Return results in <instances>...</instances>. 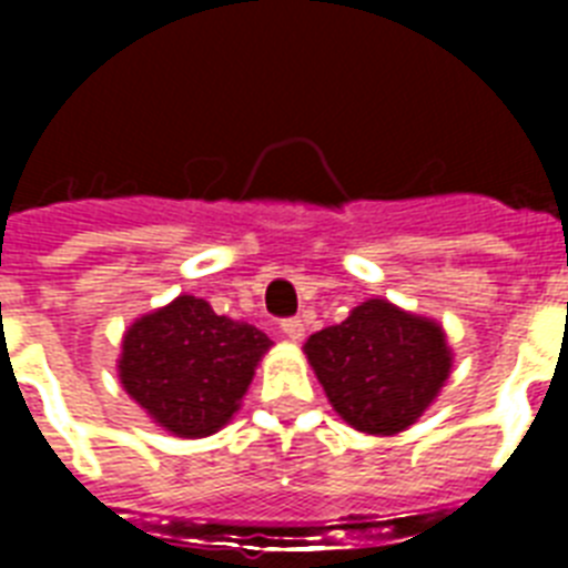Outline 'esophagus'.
Returning <instances> with one entry per match:
<instances>
[{
  "label": "esophagus",
  "instance_id": "obj_1",
  "mask_svg": "<svg viewBox=\"0 0 568 568\" xmlns=\"http://www.w3.org/2000/svg\"><path fill=\"white\" fill-rule=\"evenodd\" d=\"M283 336L288 338V342H301V338L306 336V327H303V321L301 318L283 321Z\"/></svg>",
  "mask_w": 568,
  "mask_h": 568
}]
</instances>
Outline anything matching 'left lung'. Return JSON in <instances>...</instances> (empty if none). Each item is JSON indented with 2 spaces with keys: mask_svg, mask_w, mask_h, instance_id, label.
<instances>
[{
  "mask_svg": "<svg viewBox=\"0 0 568 568\" xmlns=\"http://www.w3.org/2000/svg\"><path fill=\"white\" fill-rule=\"evenodd\" d=\"M303 354L333 409L368 436L413 427L454 368L439 321L400 310L386 297L359 303L342 324L318 329L306 338Z\"/></svg>",
  "mask_w": 568,
  "mask_h": 568,
  "instance_id": "1",
  "label": "left lung"
}]
</instances>
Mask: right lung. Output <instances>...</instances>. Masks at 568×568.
<instances>
[{
    "label": "right lung",
    "mask_w": 568,
    "mask_h": 568,
    "mask_svg": "<svg viewBox=\"0 0 568 568\" xmlns=\"http://www.w3.org/2000/svg\"><path fill=\"white\" fill-rule=\"evenodd\" d=\"M274 342L194 294L135 318L123 333L118 377L153 424L180 439H205L232 422L256 365Z\"/></svg>",
    "instance_id": "1"
}]
</instances>
